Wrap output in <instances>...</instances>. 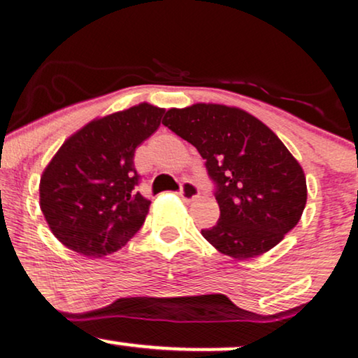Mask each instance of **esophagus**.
I'll use <instances>...</instances> for the list:
<instances>
[{
  "label": "esophagus",
  "instance_id": "34e87169",
  "mask_svg": "<svg viewBox=\"0 0 358 358\" xmlns=\"http://www.w3.org/2000/svg\"><path fill=\"white\" fill-rule=\"evenodd\" d=\"M199 194V189L198 186H196L194 183H191V181H185L183 185H181V191H180V196L183 198L185 201H194L196 198H198Z\"/></svg>",
  "mask_w": 358,
  "mask_h": 358
}]
</instances>
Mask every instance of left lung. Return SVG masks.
I'll return each mask as SVG.
<instances>
[{"label":"left lung","instance_id":"8db88e82","mask_svg":"<svg viewBox=\"0 0 358 358\" xmlns=\"http://www.w3.org/2000/svg\"><path fill=\"white\" fill-rule=\"evenodd\" d=\"M162 123L198 149L217 186L220 217L201 230L215 250L238 261L256 258L299 224L305 172L261 120L238 107L193 103L170 108Z\"/></svg>","mask_w":358,"mask_h":358}]
</instances>
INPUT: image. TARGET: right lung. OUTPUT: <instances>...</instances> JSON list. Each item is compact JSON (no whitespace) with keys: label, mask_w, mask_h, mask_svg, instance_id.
Here are the masks:
<instances>
[{"label":"right lung","mask_w":358,"mask_h":358,"mask_svg":"<svg viewBox=\"0 0 358 358\" xmlns=\"http://www.w3.org/2000/svg\"><path fill=\"white\" fill-rule=\"evenodd\" d=\"M164 113L143 102L99 117L53 155L40 177V209L66 248L102 258L141 229L150 201L136 189L134 150L159 128Z\"/></svg>","instance_id":"1"}]
</instances>
